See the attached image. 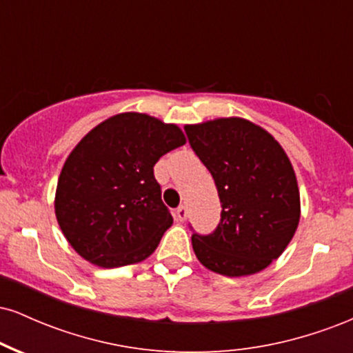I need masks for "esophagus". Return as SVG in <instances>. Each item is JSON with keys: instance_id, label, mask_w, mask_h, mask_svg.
Wrapping results in <instances>:
<instances>
[{"instance_id": "esophagus-1", "label": "esophagus", "mask_w": 353, "mask_h": 353, "mask_svg": "<svg viewBox=\"0 0 353 353\" xmlns=\"http://www.w3.org/2000/svg\"><path fill=\"white\" fill-rule=\"evenodd\" d=\"M188 208H185V205H179V208L176 209V219L177 221H181V222H184L185 219H188Z\"/></svg>"}]
</instances>
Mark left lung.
<instances>
[{
  "label": "left lung",
  "instance_id": "obj_1",
  "mask_svg": "<svg viewBox=\"0 0 353 353\" xmlns=\"http://www.w3.org/2000/svg\"><path fill=\"white\" fill-rule=\"evenodd\" d=\"M184 129L192 151L212 174L222 205L212 234H192L196 257L228 277L261 272L285 250L301 219L289 157L265 129L242 117Z\"/></svg>",
  "mask_w": 353,
  "mask_h": 353
}]
</instances>
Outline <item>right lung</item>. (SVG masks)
Instances as JSON below:
<instances>
[{
    "instance_id": "add662e5",
    "label": "right lung",
    "mask_w": 353,
    "mask_h": 353,
    "mask_svg": "<svg viewBox=\"0 0 353 353\" xmlns=\"http://www.w3.org/2000/svg\"><path fill=\"white\" fill-rule=\"evenodd\" d=\"M185 144L176 124L143 112H123L96 125L68 156L54 212L72 249L91 264H137L172 225L154 164Z\"/></svg>"
}]
</instances>
